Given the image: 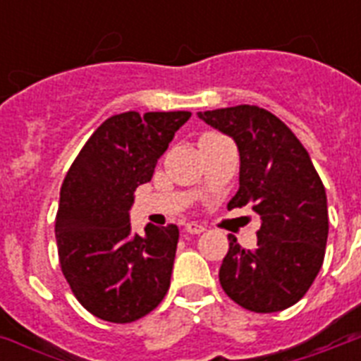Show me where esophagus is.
<instances>
[{"label": "esophagus", "mask_w": 361, "mask_h": 361, "mask_svg": "<svg viewBox=\"0 0 361 361\" xmlns=\"http://www.w3.org/2000/svg\"><path fill=\"white\" fill-rule=\"evenodd\" d=\"M204 231H206V228H204L200 223H195V221L185 225V232H189V234H202Z\"/></svg>", "instance_id": "obj_1"}]
</instances>
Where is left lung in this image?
<instances>
[{"label": "left lung", "mask_w": 361, "mask_h": 361, "mask_svg": "<svg viewBox=\"0 0 361 361\" xmlns=\"http://www.w3.org/2000/svg\"><path fill=\"white\" fill-rule=\"evenodd\" d=\"M232 136L240 152V189L228 209L260 215L255 249L228 236L219 269L226 296L255 313H277L300 302L324 262L328 202L307 149L283 121L255 104L198 112Z\"/></svg>", "instance_id": "1"}]
</instances>
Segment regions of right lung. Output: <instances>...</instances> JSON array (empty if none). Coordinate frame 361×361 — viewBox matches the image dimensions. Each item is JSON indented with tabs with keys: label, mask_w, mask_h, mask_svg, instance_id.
<instances>
[{
	"label": "right lung",
	"mask_w": 361,
	"mask_h": 361,
	"mask_svg": "<svg viewBox=\"0 0 361 361\" xmlns=\"http://www.w3.org/2000/svg\"><path fill=\"white\" fill-rule=\"evenodd\" d=\"M191 112H123L99 125L65 176L56 215L59 266L82 307L127 324L163 302L180 231L147 225L133 234L136 187L152 180L157 159Z\"/></svg>",
	"instance_id": "1"
}]
</instances>
